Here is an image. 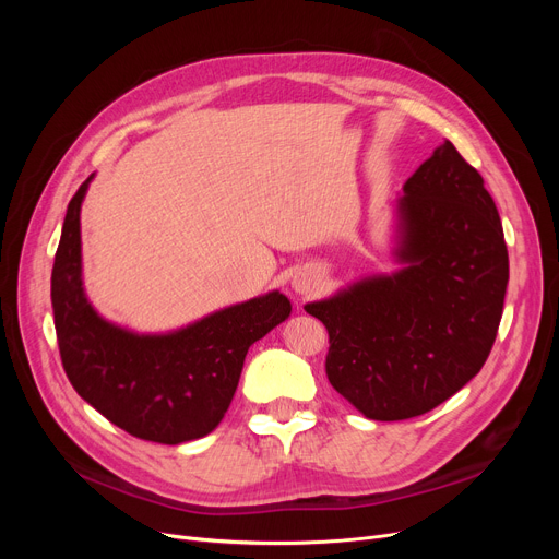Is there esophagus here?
<instances>
[{
  "mask_svg": "<svg viewBox=\"0 0 559 559\" xmlns=\"http://www.w3.org/2000/svg\"><path fill=\"white\" fill-rule=\"evenodd\" d=\"M319 287V274L314 270H299L292 278V289L297 292V295H310Z\"/></svg>",
  "mask_w": 559,
  "mask_h": 559,
  "instance_id": "esophagus-1",
  "label": "esophagus"
}]
</instances>
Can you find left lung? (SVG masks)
Wrapping results in <instances>:
<instances>
[{
  "mask_svg": "<svg viewBox=\"0 0 559 559\" xmlns=\"http://www.w3.org/2000/svg\"><path fill=\"white\" fill-rule=\"evenodd\" d=\"M394 211L401 270L304 306L329 331L331 385L373 421L419 417L483 369L510 278L496 203L449 140Z\"/></svg>",
  "mask_w": 559,
  "mask_h": 559,
  "instance_id": "8db88e82",
  "label": "left lung"
}]
</instances>
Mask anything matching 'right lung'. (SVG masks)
Masks as SVG:
<instances>
[{"instance_id": "add662e5", "label": "right lung", "mask_w": 559, "mask_h": 559, "mask_svg": "<svg viewBox=\"0 0 559 559\" xmlns=\"http://www.w3.org/2000/svg\"><path fill=\"white\" fill-rule=\"evenodd\" d=\"M93 179L68 205L51 270L63 369L76 394L129 435L169 447L199 439L224 419L249 346L289 317V299L272 289L154 335L112 324L83 287L81 203Z\"/></svg>"}]
</instances>
